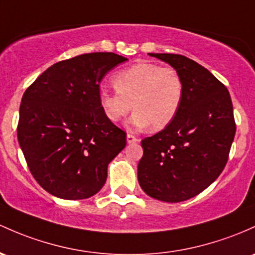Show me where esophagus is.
<instances>
[{"label":"esophagus","instance_id":"esophagus-1","mask_svg":"<svg viewBox=\"0 0 255 255\" xmlns=\"http://www.w3.org/2000/svg\"><path fill=\"white\" fill-rule=\"evenodd\" d=\"M139 139L136 136H134L133 134H127V142L128 144H134V142L138 141Z\"/></svg>","mask_w":255,"mask_h":255}]
</instances>
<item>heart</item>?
<instances>
[{
  "mask_svg": "<svg viewBox=\"0 0 255 255\" xmlns=\"http://www.w3.org/2000/svg\"><path fill=\"white\" fill-rule=\"evenodd\" d=\"M115 93L100 92L99 100L111 122L121 121L134 109L132 125L162 130L175 119L184 98V81L178 70L155 63H138L113 78Z\"/></svg>",
  "mask_w": 255,
  "mask_h": 255,
  "instance_id": "obj_1",
  "label": "heart"
}]
</instances>
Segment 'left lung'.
I'll return each mask as SVG.
<instances>
[{"mask_svg": "<svg viewBox=\"0 0 255 255\" xmlns=\"http://www.w3.org/2000/svg\"><path fill=\"white\" fill-rule=\"evenodd\" d=\"M178 70L184 98L175 119L142 139L138 180L145 194L164 202H181L207 189L229 159L236 133L228 88L196 61L180 54L149 53Z\"/></svg>", "mask_w": 255, "mask_h": 255, "instance_id": "8db88e82", "label": "left lung"}]
</instances>
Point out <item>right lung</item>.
I'll return each mask as SVG.
<instances>
[{
  "label": "right lung",
  "mask_w": 255,
  "mask_h": 255,
  "mask_svg": "<svg viewBox=\"0 0 255 255\" xmlns=\"http://www.w3.org/2000/svg\"><path fill=\"white\" fill-rule=\"evenodd\" d=\"M127 60L108 52L61 60L27 87L16 133L32 177L64 200H83L104 186L108 166L126 146V133L105 116L100 82Z\"/></svg>",
  "instance_id": "1"
}]
</instances>
